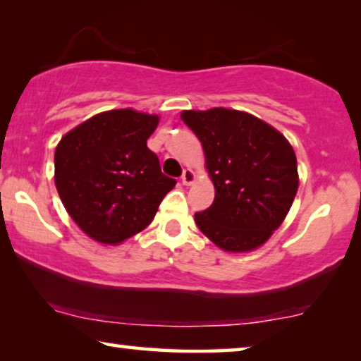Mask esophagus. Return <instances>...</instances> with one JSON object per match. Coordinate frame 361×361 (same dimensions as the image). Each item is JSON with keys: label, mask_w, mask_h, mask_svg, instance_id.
Returning <instances> with one entry per match:
<instances>
[{"label": "esophagus", "mask_w": 361, "mask_h": 361, "mask_svg": "<svg viewBox=\"0 0 361 361\" xmlns=\"http://www.w3.org/2000/svg\"><path fill=\"white\" fill-rule=\"evenodd\" d=\"M180 180H182V184H184V185H190V184H194V180H195V174H194V171H192V169H185L184 172H182Z\"/></svg>", "instance_id": "34e87169"}]
</instances>
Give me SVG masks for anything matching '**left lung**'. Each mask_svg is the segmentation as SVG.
I'll return each instance as SVG.
<instances>
[{
    "instance_id": "left-lung-1",
    "label": "left lung",
    "mask_w": 361,
    "mask_h": 361,
    "mask_svg": "<svg viewBox=\"0 0 361 361\" xmlns=\"http://www.w3.org/2000/svg\"><path fill=\"white\" fill-rule=\"evenodd\" d=\"M199 137L215 185L209 209L195 224L225 251L258 248L283 224L299 187L293 146L250 113L226 108L182 111Z\"/></svg>"
}]
</instances>
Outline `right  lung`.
<instances>
[{
    "label": "right lung",
    "mask_w": 361,
    "mask_h": 361,
    "mask_svg": "<svg viewBox=\"0 0 361 361\" xmlns=\"http://www.w3.org/2000/svg\"><path fill=\"white\" fill-rule=\"evenodd\" d=\"M159 116L111 110L73 128L56 147V187L90 238L118 245L154 219L176 179L161 172L146 141Z\"/></svg>",
    "instance_id": "obj_1"
}]
</instances>
